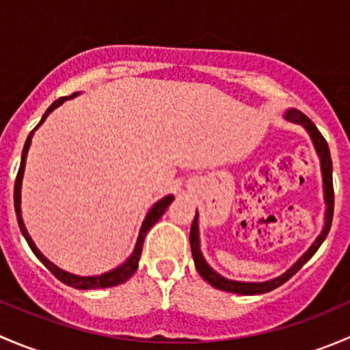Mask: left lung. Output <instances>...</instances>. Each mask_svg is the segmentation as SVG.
Returning <instances> with one entry per match:
<instances>
[{
	"label": "left lung",
	"mask_w": 350,
	"mask_h": 350,
	"mask_svg": "<svg viewBox=\"0 0 350 350\" xmlns=\"http://www.w3.org/2000/svg\"><path fill=\"white\" fill-rule=\"evenodd\" d=\"M286 120L293 123H298L301 125L303 129L308 132L310 139H312L313 147H315V152L320 159V171H322V181H323V200H325V224H323L322 232H320L319 237L315 239V242L308 247L305 254L289 267L288 271H284L281 276L273 278V280L267 281H260V283H250V281H235V280H228V278H224L221 274H218L210 264L206 262V259L201 254V243H200V227H198V211L196 217L193 220L191 225V232H189V243H191V254H193V260H195V267L196 271L200 273V276L203 278L206 283H210L213 288L221 289V291L227 293H235V295H262V293L273 291L276 289L278 286H281L293 274L298 273L301 269V266L305 262H308L310 257L319 250V247L322 245V242L325 241L328 230H330L332 225V217H334V185H332V159H330V150H328L327 140L323 139L322 133L319 132V129L315 126V123L308 118L306 115H303L299 109L296 108H289L288 111L284 113Z\"/></svg>",
	"instance_id": "left-lung-1"
}]
</instances>
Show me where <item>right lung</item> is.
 <instances>
[{"label":"right lung","mask_w":350,"mask_h":350,"mask_svg":"<svg viewBox=\"0 0 350 350\" xmlns=\"http://www.w3.org/2000/svg\"><path fill=\"white\" fill-rule=\"evenodd\" d=\"M77 94H79V93H74V94H70V96H64V98H59V100H55L54 103H52L51 107L47 108V111L44 113V116H42L40 123H38V125L35 126L33 130H31L30 135L27 137V142H25L23 152H22V162H20V169H18V174H16V181H15V211H16V220H18L20 230H22L25 241H27L28 245H30L31 252H33L35 256H37L38 259H40V262L44 264V266L47 267V269L51 271V273L54 274V276L57 278L59 281H62V283L67 284V286H72V288H76V289L111 288V286H118V284L125 283V281H129L130 278H132L133 274H135L137 267H139L140 254H142L144 239H146L147 232H149L150 228H152L154 225L157 224L159 218H161L162 215H164V211L167 210L169 204L172 203L174 196L167 195V196L161 198V200L155 201L152 206L149 208V211H147L146 218H144V221H142V227H140L139 237H137L135 247H133V252L130 254V257L125 260V262H122V264H120V266H116L115 269L108 271V273L98 274V276H79V274L67 273V271L61 269V267L55 266L54 262H51V260H49L47 257H45L44 254H42L40 250L37 249V245H35V242L31 241L30 234H28L27 227H25V224H23V218H22V181H23L25 164H27V154H28V149H30V144H31V139H33L35 130H37L38 126H40L42 123L45 122V118H47V116L51 115V113L54 111L55 108L61 107V105L64 103V101H67V100H72V98L77 96Z\"/></svg>","instance_id":"right-lung-1"}]
</instances>
